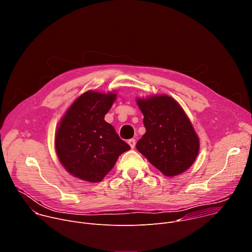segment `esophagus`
<instances>
[{"label": "esophagus", "mask_w": 252, "mask_h": 252, "mask_svg": "<svg viewBox=\"0 0 252 252\" xmlns=\"http://www.w3.org/2000/svg\"><path fill=\"white\" fill-rule=\"evenodd\" d=\"M128 145H129V147L131 148V149H134V147H135V139L134 138H130V139H128Z\"/></svg>", "instance_id": "34e87169"}]
</instances>
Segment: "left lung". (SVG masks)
Instances as JSON below:
<instances>
[{
  "label": "left lung",
  "instance_id": "1",
  "mask_svg": "<svg viewBox=\"0 0 252 252\" xmlns=\"http://www.w3.org/2000/svg\"><path fill=\"white\" fill-rule=\"evenodd\" d=\"M136 103L147 129L137 151L166 176L185 172L198 155L199 139L183 107L165 94L136 98Z\"/></svg>",
  "mask_w": 252,
  "mask_h": 252
}]
</instances>
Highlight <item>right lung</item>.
<instances>
[{"label": "right lung", "instance_id": "obj_1", "mask_svg": "<svg viewBox=\"0 0 252 252\" xmlns=\"http://www.w3.org/2000/svg\"><path fill=\"white\" fill-rule=\"evenodd\" d=\"M117 94L89 91L71 104L56 131V152L63 167L75 177L98 183L119 157L130 150L115 127L104 121Z\"/></svg>", "mask_w": 252, "mask_h": 252}]
</instances>
